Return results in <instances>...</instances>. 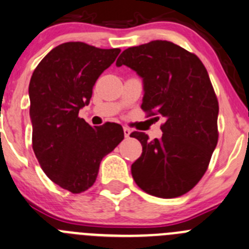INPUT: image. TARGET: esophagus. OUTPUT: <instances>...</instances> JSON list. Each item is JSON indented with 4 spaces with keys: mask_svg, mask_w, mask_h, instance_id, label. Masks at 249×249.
Returning <instances> with one entry per match:
<instances>
[{
    "mask_svg": "<svg viewBox=\"0 0 249 249\" xmlns=\"http://www.w3.org/2000/svg\"><path fill=\"white\" fill-rule=\"evenodd\" d=\"M123 133H124V137H126V138H128L129 134H131V129L124 127V128H123Z\"/></svg>",
    "mask_w": 249,
    "mask_h": 249,
    "instance_id": "34e87169",
    "label": "esophagus"
}]
</instances>
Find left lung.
I'll use <instances>...</instances> for the list:
<instances>
[{
  "label": "left lung",
  "mask_w": 249,
  "mask_h": 249,
  "mask_svg": "<svg viewBox=\"0 0 249 249\" xmlns=\"http://www.w3.org/2000/svg\"><path fill=\"white\" fill-rule=\"evenodd\" d=\"M116 65L143 78L146 116L165 118L160 139L131 133L143 148L132 164L133 179L155 197L183 196L204 176L219 139V103L207 68L193 52L165 40L128 47Z\"/></svg>",
  "instance_id": "1"
}]
</instances>
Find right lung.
Here are the masks:
<instances>
[{"label":"right lung","mask_w":249,"mask_h":249,"mask_svg":"<svg viewBox=\"0 0 249 249\" xmlns=\"http://www.w3.org/2000/svg\"><path fill=\"white\" fill-rule=\"evenodd\" d=\"M120 52L65 42L42 58L30 79L33 150L46 176L74 194L93 186L103 158L124 138L118 123L91 127L78 116Z\"/></svg>","instance_id":"1"}]
</instances>
